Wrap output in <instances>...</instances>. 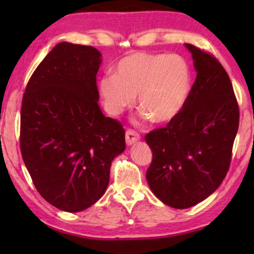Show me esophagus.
<instances>
[{"label":"esophagus","instance_id":"1","mask_svg":"<svg viewBox=\"0 0 254 254\" xmlns=\"http://www.w3.org/2000/svg\"><path fill=\"white\" fill-rule=\"evenodd\" d=\"M140 140V134H137L136 131L133 129H128L126 131V143L127 145H131L135 142Z\"/></svg>","mask_w":254,"mask_h":254}]
</instances>
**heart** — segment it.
<instances>
[{
	"label": "heart",
	"instance_id": "heart-1",
	"mask_svg": "<svg viewBox=\"0 0 254 254\" xmlns=\"http://www.w3.org/2000/svg\"><path fill=\"white\" fill-rule=\"evenodd\" d=\"M114 71L98 85L104 107L114 117L133 106L138 93L142 116L157 124L170 123L185 107L192 89L190 65L176 54L131 53L117 62Z\"/></svg>",
	"mask_w": 254,
	"mask_h": 254
}]
</instances>
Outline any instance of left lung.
I'll list each match as a JSON object with an SVG mask.
<instances>
[{
    "label": "left lung",
    "mask_w": 254,
    "mask_h": 254,
    "mask_svg": "<svg viewBox=\"0 0 254 254\" xmlns=\"http://www.w3.org/2000/svg\"><path fill=\"white\" fill-rule=\"evenodd\" d=\"M195 82L185 107L164 128L145 135L152 151L147 182L169 207L186 209L218 189L230 166L239 109L225 69L211 54L185 44Z\"/></svg>",
    "instance_id": "8db88e82"
}]
</instances>
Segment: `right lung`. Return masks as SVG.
Masks as SVG:
<instances>
[{
	"label": "right lung",
	"instance_id": "right-lung-1",
	"mask_svg": "<svg viewBox=\"0 0 254 254\" xmlns=\"http://www.w3.org/2000/svg\"><path fill=\"white\" fill-rule=\"evenodd\" d=\"M100 64L95 47L64 41L40 62L23 96V161L40 195L68 213L104 195L111 163L126 148L121 124L98 105Z\"/></svg>",
	"mask_w": 254,
	"mask_h": 254
}]
</instances>
